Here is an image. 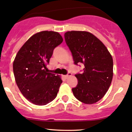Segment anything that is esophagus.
<instances>
[{
  "mask_svg": "<svg viewBox=\"0 0 132 132\" xmlns=\"http://www.w3.org/2000/svg\"><path fill=\"white\" fill-rule=\"evenodd\" d=\"M71 75H72V73H71V72H68L67 75H65V76H64V78L67 79V78H68L69 76H71Z\"/></svg>",
  "mask_w": 132,
  "mask_h": 132,
  "instance_id": "esophagus-1",
  "label": "esophagus"
}]
</instances>
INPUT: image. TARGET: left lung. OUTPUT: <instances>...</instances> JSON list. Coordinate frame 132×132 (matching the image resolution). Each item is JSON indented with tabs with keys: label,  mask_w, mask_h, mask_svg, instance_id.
I'll use <instances>...</instances> for the list:
<instances>
[{
	"label": "left lung",
	"mask_w": 132,
	"mask_h": 132,
	"mask_svg": "<svg viewBox=\"0 0 132 132\" xmlns=\"http://www.w3.org/2000/svg\"><path fill=\"white\" fill-rule=\"evenodd\" d=\"M75 65L81 63L84 69L76 74L75 97L81 102L92 104L100 100L108 90L113 78V62L108 50L96 36L85 31H71L64 35Z\"/></svg>",
	"instance_id": "1"
}]
</instances>
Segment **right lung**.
<instances>
[{
	"mask_svg": "<svg viewBox=\"0 0 132 132\" xmlns=\"http://www.w3.org/2000/svg\"><path fill=\"white\" fill-rule=\"evenodd\" d=\"M62 42L58 32L42 31L30 37L16 55L13 63L16 84L34 104L46 105L57 96L62 80L46 71V66L54 49Z\"/></svg>",
	"mask_w": 132,
	"mask_h": 132,
	"instance_id": "1",
	"label": "right lung"
}]
</instances>
